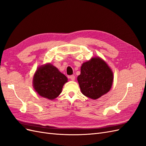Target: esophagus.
Listing matches in <instances>:
<instances>
[{"instance_id": "1", "label": "esophagus", "mask_w": 146, "mask_h": 146, "mask_svg": "<svg viewBox=\"0 0 146 146\" xmlns=\"http://www.w3.org/2000/svg\"><path fill=\"white\" fill-rule=\"evenodd\" d=\"M68 78H70L71 80L74 81V80H75V78H76V77H75V76H74V75H71V76H68Z\"/></svg>"}]
</instances>
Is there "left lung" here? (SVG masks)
Segmentation results:
<instances>
[{"mask_svg":"<svg viewBox=\"0 0 146 146\" xmlns=\"http://www.w3.org/2000/svg\"><path fill=\"white\" fill-rule=\"evenodd\" d=\"M77 80L83 95L97 99L111 89L113 74L104 60L96 57L82 64Z\"/></svg>","mask_w":146,"mask_h":146,"instance_id":"1","label":"left lung"}]
</instances>
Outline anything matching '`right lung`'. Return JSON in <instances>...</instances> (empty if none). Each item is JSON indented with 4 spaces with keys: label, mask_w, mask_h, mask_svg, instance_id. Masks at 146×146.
Returning a JSON list of instances; mask_svg holds the SVG:
<instances>
[{
    "label": "right lung",
    "mask_w": 146,
    "mask_h": 146,
    "mask_svg": "<svg viewBox=\"0 0 146 146\" xmlns=\"http://www.w3.org/2000/svg\"><path fill=\"white\" fill-rule=\"evenodd\" d=\"M68 78L50 64L41 66L35 74L33 87L38 94L48 99H54L62 91Z\"/></svg>",
    "instance_id": "right-lung-1"
}]
</instances>
